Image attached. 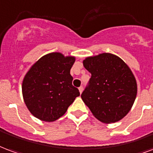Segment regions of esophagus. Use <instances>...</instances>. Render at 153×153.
<instances>
[{
    "label": "esophagus",
    "mask_w": 153,
    "mask_h": 153,
    "mask_svg": "<svg viewBox=\"0 0 153 153\" xmlns=\"http://www.w3.org/2000/svg\"><path fill=\"white\" fill-rule=\"evenodd\" d=\"M78 90H79V92H80V94L82 93V91H83V87L82 86H80V87L78 88Z\"/></svg>",
    "instance_id": "obj_1"
}]
</instances>
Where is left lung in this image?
<instances>
[{
    "label": "left lung",
    "instance_id": "1",
    "mask_svg": "<svg viewBox=\"0 0 153 153\" xmlns=\"http://www.w3.org/2000/svg\"><path fill=\"white\" fill-rule=\"evenodd\" d=\"M83 66L91 73L90 85L81 94L85 104L102 123L121 121L130 111L138 90L130 67L111 53L86 57Z\"/></svg>",
    "mask_w": 153,
    "mask_h": 153
}]
</instances>
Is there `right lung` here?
Returning <instances> with one entry per match:
<instances>
[{
    "label": "right lung",
    "instance_id": "right-lung-1",
    "mask_svg": "<svg viewBox=\"0 0 153 153\" xmlns=\"http://www.w3.org/2000/svg\"><path fill=\"white\" fill-rule=\"evenodd\" d=\"M76 57L52 52L31 66L23 77L22 93L27 108L35 117L52 122L63 117L76 97L70 70Z\"/></svg>",
    "mask_w": 153,
    "mask_h": 153
}]
</instances>
